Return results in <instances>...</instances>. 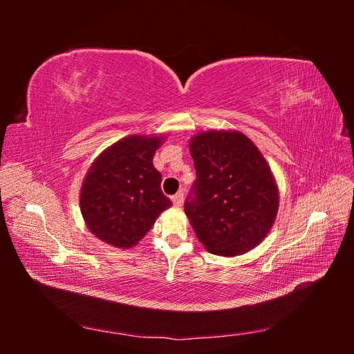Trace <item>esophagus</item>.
<instances>
[{"instance_id": "1", "label": "esophagus", "mask_w": 354, "mask_h": 354, "mask_svg": "<svg viewBox=\"0 0 354 354\" xmlns=\"http://www.w3.org/2000/svg\"><path fill=\"white\" fill-rule=\"evenodd\" d=\"M171 201H173L176 208H181V205H183V194H176L174 196H171Z\"/></svg>"}]
</instances>
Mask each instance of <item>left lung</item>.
Instances as JSON below:
<instances>
[{
  "mask_svg": "<svg viewBox=\"0 0 354 354\" xmlns=\"http://www.w3.org/2000/svg\"><path fill=\"white\" fill-rule=\"evenodd\" d=\"M196 180L185 212L199 242L216 255L255 248L270 232L279 190L261 152L234 130L202 131L190 138Z\"/></svg>",
  "mask_w": 354,
  "mask_h": 354,
  "instance_id": "left-lung-1",
  "label": "left lung"
}]
</instances>
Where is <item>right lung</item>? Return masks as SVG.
I'll return each mask as SVG.
<instances>
[{
    "label": "right lung",
    "mask_w": 354,
    "mask_h": 354,
    "mask_svg": "<svg viewBox=\"0 0 354 354\" xmlns=\"http://www.w3.org/2000/svg\"><path fill=\"white\" fill-rule=\"evenodd\" d=\"M167 136H128L95 158L84 178L80 207L88 230L116 248H131L173 203L160 190L153 155Z\"/></svg>",
    "instance_id": "add662e5"
}]
</instances>
